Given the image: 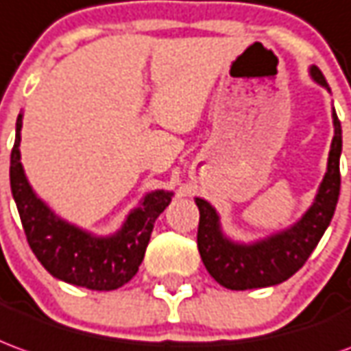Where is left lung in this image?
<instances>
[{"label": "left lung", "mask_w": 351, "mask_h": 351, "mask_svg": "<svg viewBox=\"0 0 351 351\" xmlns=\"http://www.w3.org/2000/svg\"><path fill=\"white\" fill-rule=\"evenodd\" d=\"M310 73L319 85L329 89L317 66H312ZM332 123L335 136L330 144L329 165L313 205L295 226L285 232L269 235L268 239H262L258 243H234L222 234L217 210L213 209L209 201L195 197V205L199 209L197 249L205 268L217 283L232 291L278 285L295 276L310 258L312 251L319 243L321 235L330 224L340 193L342 129L335 112Z\"/></svg>", "instance_id": "left-lung-1"}]
</instances>
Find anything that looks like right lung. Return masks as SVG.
I'll use <instances>...</instances> for the list:
<instances>
[{
  "mask_svg": "<svg viewBox=\"0 0 351 351\" xmlns=\"http://www.w3.org/2000/svg\"><path fill=\"white\" fill-rule=\"evenodd\" d=\"M22 114L11 152V192L30 249L56 279L90 291H114L138 271L156 218L165 210L173 192L156 190L131 210L123 228L110 237H95L58 218L32 190L21 163Z\"/></svg>",
  "mask_w": 351,
  "mask_h": 351,
  "instance_id": "1",
  "label": "right lung"
}]
</instances>
